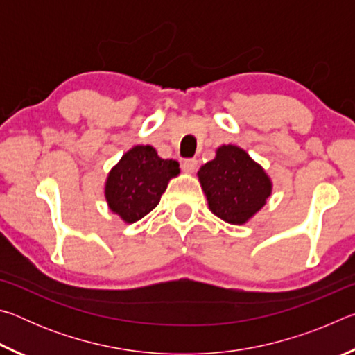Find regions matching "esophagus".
Returning a JSON list of instances; mask_svg holds the SVG:
<instances>
[{"label": "esophagus", "mask_w": 355, "mask_h": 355, "mask_svg": "<svg viewBox=\"0 0 355 355\" xmlns=\"http://www.w3.org/2000/svg\"><path fill=\"white\" fill-rule=\"evenodd\" d=\"M197 164H199L197 163V159L191 158V159H184L182 163V167L186 173H194L197 171Z\"/></svg>", "instance_id": "1"}]
</instances>
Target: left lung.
<instances>
[{
    "label": "left lung",
    "mask_w": 355,
    "mask_h": 355,
    "mask_svg": "<svg viewBox=\"0 0 355 355\" xmlns=\"http://www.w3.org/2000/svg\"><path fill=\"white\" fill-rule=\"evenodd\" d=\"M208 208L219 219L243 225L266 205L272 182L263 167L238 146H220L214 159L197 172Z\"/></svg>",
    "instance_id": "8db88e82"
}]
</instances>
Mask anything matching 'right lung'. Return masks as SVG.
<instances>
[{"label": "right lung", "instance_id": "right-lung-1", "mask_svg": "<svg viewBox=\"0 0 355 355\" xmlns=\"http://www.w3.org/2000/svg\"><path fill=\"white\" fill-rule=\"evenodd\" d=\"M178 173L175 159L159 158L152 146H135L107 173V207L125 224H133L158 205L171 178Z\"/></svg>", "mask_w": 355, "mask_h": 355}]
</instances>
